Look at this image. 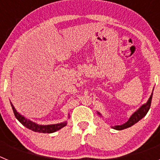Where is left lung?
<instances>
[{"label":"left lung","instance_id":"1","mask_svg":"<svg viewBox=\"0 0 160 160\" xmlns=\"http://www.w3.org/2000/svg\"><path fill=\"white\" fill-rule=\"evenodd\" d=\"M152 94H153V92L152 93L151 96H150L149 99L147 102V103L143 104L141 107L137 110L134 114H132L130 118L128 119V121L127 122H125L124 124H122V125H118V126H114V127H112V128L115 130H118V131H121V130L126 129V128H128L131 126H133L134 124H135L136 122H138L140 119H142L145 115L147 114V113L149 111L150 107H151V103H152ZM98 115L101 116V114L99 112H97Z\"/></svg>","mask_w":160,"mask_h":160}]
</instances>
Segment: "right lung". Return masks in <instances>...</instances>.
<instances>
[{"label":"right lung","instance_id":"add662e5","mask_svg":"<svg viewBox=\"0 0 160 160\" xmlns=\"http://www.w3.org/2000/svg\"><path fill=\"white\" fill-rule=\"evenodd\" d=\"M10 103L11 106H12V111H13L14 115H15L17 119H18L22 125L25 126V128H27L28 129H30L31 131H35V132L53 133L55 132V131H58V130L64 128L65 126L67 124V122H63L58 124H51V125H39V124L35 123V122H32V121H30L29 119H27L26 118L22 116V114H19V113L16 111V109L14 108L12 102Z\"/></svg>","mask_w":160,"mask_h":160}]
</instances>
